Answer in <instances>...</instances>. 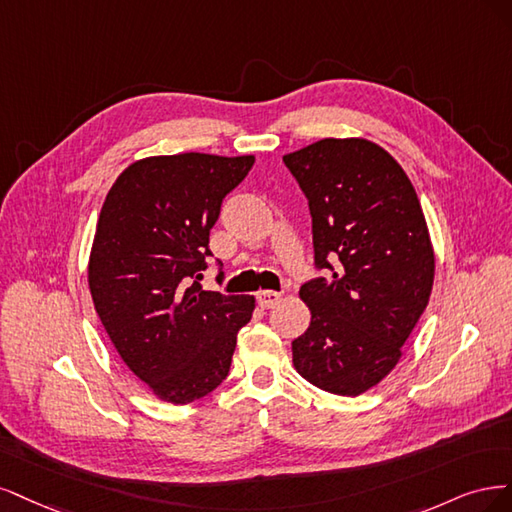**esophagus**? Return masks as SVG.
Returning <instances> with one entry per match:
<instances>
[{
	"label": "esophagus",
	"mask_w": 512,
	"mask_h": 512,
	"mask_svg": "<svg viewBox=\"0 0 512 512\" xmlns=\"http://www.w3.org/2000/svg\"><path fill=\"white\" fill-rule=\"evenodd\" d=\"M280 293L276 291H257V304L261 308H272L274 304H278Z\"/></svg>",
	"instance_id": "34e87169"
}]
</instances>
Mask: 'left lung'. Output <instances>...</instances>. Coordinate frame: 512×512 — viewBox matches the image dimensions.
<instances>
[{
  "label": "left lung",
  "mask_w": 512,
  "mask_h": 512,
  "mask_svg": "<svg viewBox=\"0 0 512 512\" xmlns=\"http://www.w3.org/2000/svg\"><path fill=\"white\" fill-rule=\"evenodd\" d=\"M283 161L308 197L325 270L300 289L310 325L291 342L293 366L310 385L355 398L398 366L430 302V229L400 163L366 138H323Z\"/></svg>",
  "instance_id": "left-lung-1"
}]
</instances>
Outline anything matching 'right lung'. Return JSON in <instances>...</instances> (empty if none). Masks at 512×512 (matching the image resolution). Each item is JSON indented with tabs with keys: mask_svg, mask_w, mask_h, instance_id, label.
<instances>
[{
	"mask_svg": "<svg viewBox=\"0 0 512 512\" xmlns=\"http://www.w3.org/2000/svg\"><path fill=\"white\" fill-rule=\"evenodd\" d=\"M253 163V155L144 157L104 200L87 268L93 306L125 366L161 402L183 406L217 389L253 317V295L189 285L212 255L223 197Z\"/></svg>",
	"mask_w": 512,
	"mask_h": 512,
	"instance_id": "add662e5",
	"label": "right lung"
}]
</instances>
